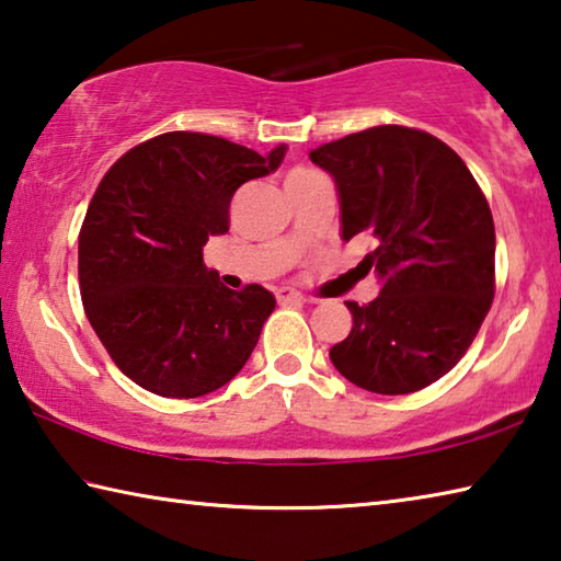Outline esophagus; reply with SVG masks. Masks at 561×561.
Instances as JSON below:
<instances>
[{
  "label": "esophagus",
  "mask_w": 561,
  "mask_h": 561,
  "mask_svg": "<svg viewBox=\"0 0 561 561\" xmlns=\"http://www.w3.org/2000/svg\"><path fill=\"white\" fill-rule=\"evenodd\" d=\"M277 299H279V301H307V299H304V294H301V291L291 289V287H282V289H277Z\"/></svg>",
  "instance_id": "obj_1"
}]
</instances>
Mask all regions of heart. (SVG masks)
Here are the masks:
<instances>
[{
  "label": "heart",
  "instance_id": "heart-1",
  "mask_svg": "<svg viewBox=\"0 0 561 561\" xmlns=\"http://www.w3.org/2000/svg\"><path fill=\"white\" fill-rule=\"evenodd\" d=\"M299 173H309V170H297V173H291V175H299Z\"/></svg>",
  "mask_w": 561,
  "mask_h": 561
}]
</instances>
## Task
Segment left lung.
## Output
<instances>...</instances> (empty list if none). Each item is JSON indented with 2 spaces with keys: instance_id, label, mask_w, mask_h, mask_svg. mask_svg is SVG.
Masks as SVG:
<instances>
[{
  "instance_id": "8db88e82",
  "label": "left lung",
  "mask_w": 561,
  "mask_h": 561,
  "mask_svg": "<svg viewBox=\"0 0 561 561\" xmlns=\"http://www.w3.org/2000/svg\"><path fill=\"white\" fill-rule=\"evenodd\" d=\"M334 178L341 237H376L364 260L381 294L331 346L336 371L371 393L431 386L470 348L495 297V222L468 165L431 133L376 126L309 153Z\"/></svg>"
}]
</instances>
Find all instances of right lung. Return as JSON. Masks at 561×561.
Instances as JSON below:
<instances>
[{"instance_id": "right-lung-1", "label": "right lung", "mask_w": 561, "mask_h": 561, "mask_svg": "<svg viewBox=\"0 0 561 561\" xmlns=\"http://www.w3.org/2000/svg\"><path fill=\"white\" fill-rule=\"evenodd\" d=\"M284 153L175 130L130 148L103 175L79 234L81 299L133 383L197 398L247 364L277 299L260 284L227 289L203 247L230 230L234 190L274 173Z\"/></svg>"}]
</instances>
